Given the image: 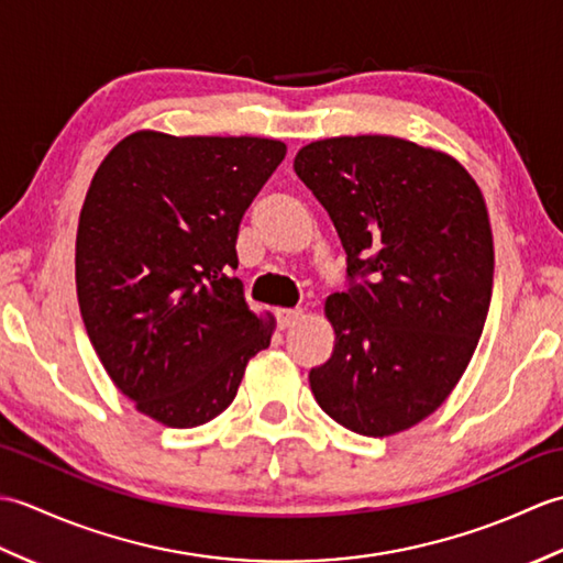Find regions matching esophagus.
<instances>
[{"mask_svg": "<svg viewBox=\"0 0 563 563\" xmlns=\"http://www.w3.org/2000/svg\"><path fill=\"white\" fill-rule=\"evenodd\" d=\"M275 317H278L280 329H290V327L297 324V321L302 319V312H300V309H278V312H275Z\"/></svg>", "mask_w": 563, "mask_h": 563, "instance_id": "34e87169", "label": "esophagus"}]
</instances>
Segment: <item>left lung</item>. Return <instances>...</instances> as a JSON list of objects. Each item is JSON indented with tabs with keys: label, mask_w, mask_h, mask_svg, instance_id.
<instances>
[{
	"label": "left lung",
	"mask_w": 563,
	"mask_h": 563,
	"mask_svg": "<svg viewBox=\"0 0 563 563\" xmlns=\"http://www.w3.org/2000/svg\"><path fill=\"white\" fill-rule=\"evenodd\" d=\"M295 172L336 227L349 275L365 278L327 297L336 339L309 387L353 433H404L457 387L486 324L494 236L482 188L452 154L391 135L314 140Z\"/></svg>",
	"instance_id": "left-lung-1"
}]
</instances>
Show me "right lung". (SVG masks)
I'll list each match as a JSON object with an SVG mask.
<instances>
[{
  "label": "right lung",
  "mask_w": 563,
  "mask_h": 563,
  "mask_svg": "<svg viewBox=\"0 0 563 563\" xmlns=\"http://www.w3.org/2000/svg\"><path fill=\"white\" fill-rule=\"evenodd\" d=\"M285 152L268 137L137 130L91 178L75 246L81 319L113 385L152 421H212L271 345L275 317L251 312L232 271L239 222Z\"/></svg>",
  "instance_id": "1"
}]
</instances>
